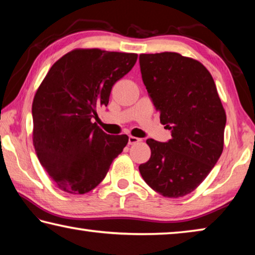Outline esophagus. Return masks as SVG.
I'll use <instances>...</instances> for the list:
<instances>
[{
	"label": "esophagus",
	"instance_id": "obj_1",
	"mask_svg": "<svg viewBox=\"0 0 255 255\" xmlns=\"http://www.w3.org/2000/svg\"><path fill=\"white\" fill-rule=\"evenodd\" d=\"M139 141H140V138L135 137V136H129V138H128V144L129 145L137 144V143H139Z\"/></svg>",
	"mask_w": 255,
	"mask_h": 255
}]
</instances>
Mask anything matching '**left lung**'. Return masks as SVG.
<instances>
[{
  "mask_svg": "<svg viewBox=\"0 0 255 255\" xmlns=\"http://www.w3.org/2000/svg\"><path fill=\"white\" fill-rule=\"evenodd\" d=\"M141 79L159 120L170 129L166 143L146 140L150 157L139 172L167 198L192 192L213 170L224 148L226 114L209 71L178 53L139 55Z\"/></svg>",
  "mask_w": 255,
  "mask_h": 255,
  "instance_id": "1",
  "label": "left lung"
}]
</instances>
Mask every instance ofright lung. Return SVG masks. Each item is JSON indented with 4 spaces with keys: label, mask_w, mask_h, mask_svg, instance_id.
Wrapping results in <instances>:
<instances>
[{
    "label": "right lung",
    "mask_w": 255,
    "mask_h": 255,
    "mask_svg": "<svg viewBox=\"0 0 255 255\" xmlns=\"http://www.w3.org/2000/svg\"><path fill=\"white\" fill-rule=\"evenodd\" d=\"M137 54L74 49L47 73L32 102V140L38 159L56 185L83 195L105 179L127 135H108L92 118L108 106L116 82L131 70Z\"/></svg>",
    "instance_id": "1"
}]
</instances>
